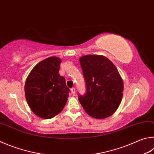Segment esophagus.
Wrapping results in <instances>:
<instances>
[{
    "label": "esophagus",
    "instance_id": "1",
    "mask_svg": "<svg viewBox=\"0 0 154 154\" xmlns=\"http://www.w3.org/2000/svg\"><path fill=\"white\" fill-rule=\"evenodd\" d=\"M71 92H72V95H73V96H75V89L74 88H72L71 89Z\"/></svg>",
    "mask_w": 154,
    "mask_h": 154
}]
</instances>
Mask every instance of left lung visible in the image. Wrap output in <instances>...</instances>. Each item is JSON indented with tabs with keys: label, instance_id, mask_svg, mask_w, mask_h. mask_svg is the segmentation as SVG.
I'll use <instances>...</instances> for the list:
<instances>
[{
	"label": "left lung",
	"instance_id": "1",
	"mask_svg": "<svg viewBox=\"0 0 154 154\" xmlns=\"http://www.w3.org/2000/svg\"><path fill=\"white\" fill-rule=\"evenodd\" d=\"M86 93L78 99L89 116L102 119L115 112L122 98L123 82L115 65L104 56L85 55L79 58Z\"/></svg>",
	"mask_w": 154,
	"mask_h": 154
}]
</instances>
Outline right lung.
Here are the masks:
<instances>
[{
  "label": "right lung",
  "mask_w": 154,
  "mask_h": 154,
  "mask_svg": "<svg viewBox=\"0 0 154 154\" xmlns=\"http://www.w3.org/2000/svg\"><path fill=\"white\" fill-rule=\"evenodd\" d=\"M60 58L51 57L42 60L30 72L25 84L27 104L35 115L52 119L65 107L70 89L59 75Z\"/></svg>",
  "instance_id": "1"
}]
</instances>
